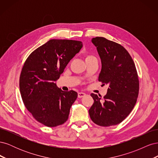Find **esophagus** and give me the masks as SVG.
<instances>
[{"label":"esophagus","mask_w":158,"mask_h":158,"mask_svg":"<svg viewBox=\"0 0 158 158\" xmlns=\"http://www.w3.org/2000/svg\"><path fill=\"white\" fill-rule=\"evenodd\" d=\"M85 95H86V94H85L84 93V92H79V93L78 94V97L79 98H83L84 96H85Z\"/></svg>","instance_id":"1"}]
</instances>
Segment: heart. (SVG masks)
<instances>
[{"instance_id":"1","label":"heart","mask_w":158,"mask_h":158,"mask_svg":"<svg viewBox=\"0 0 158 158\" xmlns=\"http://www.w3.org/2000/svg\"><path fill=\"white\" fill-rule=\"evenodd\" d=\"M94 56H92V55H87L86 56H85V60L87 59H92V58H94Z\"/></svg>"}]
</instances>
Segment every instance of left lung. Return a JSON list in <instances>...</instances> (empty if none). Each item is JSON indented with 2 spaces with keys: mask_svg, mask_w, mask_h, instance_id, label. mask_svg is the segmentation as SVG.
Listing matches in <instances>:
<instances>
[{
  "mask_svg": "<svg viewBox=\"0 0 158 158\" xmlns=\"http://www.w3.org/2000/svg\"><path fill=\"white\" fill-rule=\"evenodd\" d=\"M102 61L98 80L109 84L107 93L102 97L92 94L94 100L89 109L92 121L98 125H118L135 107L139 92V81L135 63L120 44L102 37L92 40Z\"/></svg>",
  "mask_w": 158,
  "mask_h": 158,
  "instance_id": "1",
  "label": "left lung"
}]
</instances>
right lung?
I'll return each mask as SVG.
<instances>
[{"label": "right lung", "instance_id": "obj_1", "mask_svg": "<svg viewBox=\"0 0 158 158\" xmlns=\"http://www.w3.org/2000/svg\"><path fill=\"white\" fill-rule=\"evenodd\" d=\"M83 45L82 41L51 40L33 51L21 72L20 91L26 107L36 121L49 127L64 123L78 97L55 83Z\"/></svg>", "mask_w": 158, "mask_h": 158}]
</instances>
